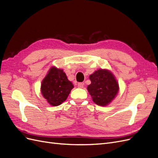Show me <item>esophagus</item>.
<instances>
[{"instance_id":"obj_1","label":"esophagus","mask_w":158,"mask_h":158,"mask_svg":"<svg viewBox=\"0 0 158 158\" xmlns=\"http://www.w3.org/2000/svg\"><path fill=\"white\" fill-rule=\"evenodd\" d=\"M84 83H82V82H80V83H78V87L79 88H84Z\"/></svg>"}]
</instances>
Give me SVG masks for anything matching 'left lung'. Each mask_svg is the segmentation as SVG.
<instances>
[{
    "label": "left lung",
    "instance_id": "left-lung-1",
    "mask_svg": "<svg viewBox=\"0 0 158 158\" xmlns=\"http://www.w3.org/2000/svg\"><path fill=\"white\" fill-rule=\"evenodd\" d=\"M91 84L88 90L93 102L100 106H106L116 97L119 87L114 75L108 70L99 69L89 76Z\"/></svg>",
    "mask_w": 158,
    "mask_h": 158
}]
</instances>
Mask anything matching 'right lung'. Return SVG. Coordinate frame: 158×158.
<instances>
[{
    "label": "right lung",
    "instance_id": "1",
    "mask_svg": "<svg viewBox=\"0 0 158 158\" xmlns=\"http://www.w3.org/2000/svg\"><path fill=\"white\" fill-rule=\"evenodd\" d=\"M74 85L63 70L52 66L41 82L43 96L52 106H58L67 99Z\"/></svg>",
    "mask_w": 158,
    "mask_h": 158
}]
</instances>
